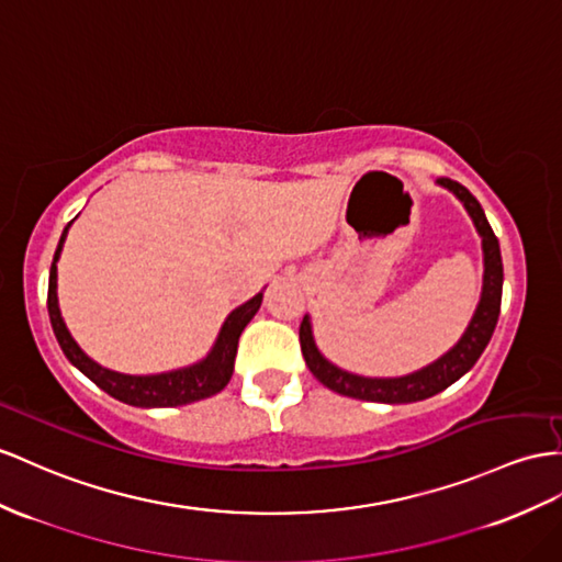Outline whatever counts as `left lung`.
<instances>
[{"mask_svg": "<svg viewBox=\"0 0 562 562\" xmlns=\"http://www.w3.org/2000/svg\"><path fill=\"white\" fill-rule=\"evenodd\" d=\"M439 184L453 192L460 201H463L465 211L477 227L482 237V254H484V280H482V296L477 311H474L470 325L465 327L463 337L458 339L453 349L446 351L435 363L425 366L423 370H415L404 378H363L353 375L329 363L327 358L315 347L311 318L304 315L299 327V341L301 353L313 378L323 382L327 390H333L341 396L361 398V401H378V404H413V401H423L443 392L446 386H451L456 380H460L465 372L477 363V358L486 349L488 339L494 335V327L498 323L501 313V292H503V261H501V247L494 235L492 225H488L486 215L480 206V201L474 199L463 184L439 178Z\"/></svg>", "mask_w": 562, "mask_h": 562, "instance_id": "1", "label": "left lung"}]
</instances>
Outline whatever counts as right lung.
Listing matches in <instances>:
<instances>
[{
  "label": "right lung",
  "instance_id": "obj_1",
  "mask_svg": "<svg viewBox=\"0 0 562 562\" xmlns=\"http://www.w3.org/2000/svg\"><path fill=\"white\" fill-rule=\"evenodd\" d=\"M74 223V221H70ZM70 223L64 227V235L59 239V247H56L54 261L49 268V292H47V308H49V321L52 329L59 341L61 351L66 358L74 363L85 378H90L99 390H104L113 398L123 401V404L139 406V408H172V406H184L194 404V401L209 398L225 390V384L233 378L235 370V356H237V341L241 329L249 325V321L261 308L263 292H258L247 304L237 306L233 313L227 315L218 339H215L213 349L206 358H201L199 363L187 366L180 370L170 372H158V375H123V372L102 368L94 363L92 358L85 353L76 339L70 337L68 327L61 318L59 311V299H56V261H59L64 241L68 235Z\"/></svg>",
  "mask_w": 562,
  "mask_h": 562
}]
</instances>
